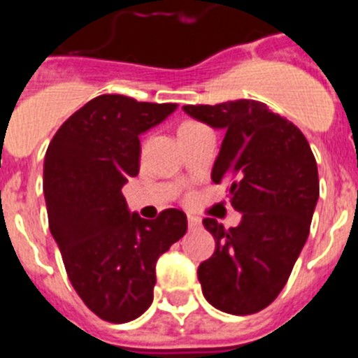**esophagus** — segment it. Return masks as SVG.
Returning a JSON list of instances; mask_svg holds the SVG:
<instances>
[{"label": "esophagus", "mask_w": 358, "mask_h": 358, "mask_svg": "<svg viewBox=\"0 0 358 358\" xmlns=\"http://www.w3.org/2000/svg\"><path fill=\"white\" fill-rule=\"evenodd\" d=\"M188 227L189 229H199L201 227V220L197 217H188Z\"/></svg>", "instance_id": "34e87169"}]
</instances>
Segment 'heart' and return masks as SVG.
I'll return each mask as SVG.
<instances>
[{"mask_svg": "<svg viewBox=\"0 0 358 358\" xmlns=\"http://www.w3.org/2000/svg\"><path fill=\"white\" fill-rule=\"evenodd\" d=\"M199 123H194V122H185L181 125V127H179V131H181V129H189V127H197Z\"/></svg>", "mask_w": 358, "mask_h": 358, "instance_id": "b5f03b06", "label": "heart"}]
</instances>
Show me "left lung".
I'll return each mask as SVG.
<instances>
[{"label": "left lung", "mask_w": 358, "mask_h": 358, "mask_svg": "<svg viewBox=\"0 0 358 358\" xmlns=\"http://www.w3.org/2000/svg\"><path fill=\"white\" fill-rule=\"evenodd\" d=\"M186 115L222 129L213 182H229L236 227L215 218L202 224L215 252L199 265L206 301L226 314L249 315L285 287L310 233L319 199L317 163L303 132L256 100L185 106Z\"/></svg>", "instance_id": "left-lung-1"}]
</instances>
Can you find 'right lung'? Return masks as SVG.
<instances>
[{"mask_svg":"<svg viewBox=\"0 0 358 358\" xmlns=\"http://www.w3.org/2000/svg\"><path fill=\"white\" fill-rule=\"evenodd\" d=\"M176 109L100 94L62 123L44 156L50 231L73 289L103 321L129 322L152 305L157 258L188 227L181 210L147 220L122 195L140 172V134Z\"/></svg>","mask_w":358,"mask_h":358,"instance_id":"obj_1","label":"right lung"}]
</instances>
